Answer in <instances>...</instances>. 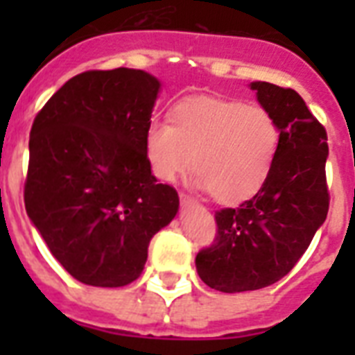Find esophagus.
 Here are the masks:
<instances>
[{
	"label": "esophagus",
	"mask_w": 355,
	"mask_h": 355,
	"mask_svg": "<svg viewBox=\"0 0 355 355\" xmlns=\"http://www.w3.org/2000/svg\"><path fill=\"white\" fill-rule=\"evenodd\" d=\"M180 202H182V206H191V205H195L193 197H189L188 193H180Z\"/></svg>",
	"instance_id": "34e87169"
}]
</instances>
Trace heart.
<instances>
[{
  "instance_id": "1",
  "label": "heart",
  "mask_w": 355,
  "mask_h": 355,
  "mask_svg": "<svg viewBox=\"0 0 355 355\" xmlns=\"http://www.w3.org/2000/svg\"><path fill=\"white\" fill-rule=\"evenodd\" d=\"M169 121L153 119L144 134L145 160L156 178L175 182L193 164L195 186L223 205L263 188L280 147V127L269 110L191 97L175 105Z\"/></svg>"
}]
</instances>
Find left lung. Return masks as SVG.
I'll return each instance as SVG.
<instances>
[{
    "mask_svg": "<svg viewBox=\"0 0 355 355\" xmlns=\"http://www.w3.org/2000/svg\"><path fill=\"white\" fill-rule=\"evenodd\" d=\"M256 99L275 116L280 147L267 182L237 208L216 211L217 236L197 258L200 280L223 293L275 284L302 258L328 216V136L291 88L250 83Z\"/></svg>",
    "mask_w": 355,
    "mask_h": 355,
    "instance_id": "obj_1",
    "label": "left lung"
}]
</instances>
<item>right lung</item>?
Segmentation results:
<instances>
[{"mask_svg": "<svg viewBox=\"0 0 355 355\" xmlns=\"http://www.w3.org/2000/svg\"><path fill=\"white\" fill-rule=\"evenodd\" d=\"M160 80L144 69L85 71L53 94L29 138L25 210L57 261L86 286L123 287L178 211L144 155Z\"/></svg>", "mask_w": 355, "mask_h": 355, "instance_id": "obj_1", "label": "right lung"}]
</instances>
